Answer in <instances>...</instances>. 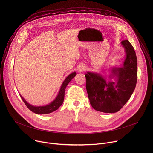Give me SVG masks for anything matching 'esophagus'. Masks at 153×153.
I'll list each match as a JSON object with an SVG mask.
<instances>
[{
    "label": "esophagus",
    "mask_w": 153,
    "mask_h": 153,
    "mask_svg": "<svg viewBox=\"0 0 153 153\" xmlns=\"http://www.w3.org/2000/svg\"><path fill=\"white\" fill-rule=\"evenodd\" d=\"M86 67L84 66V65H79V67H78V71H79V72H83V71H84L86 70Z\"/></svg>",
    "instance_id": "obj_1"
}]
</instances>
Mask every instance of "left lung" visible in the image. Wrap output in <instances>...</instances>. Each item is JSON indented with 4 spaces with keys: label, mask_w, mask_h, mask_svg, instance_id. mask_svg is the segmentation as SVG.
<instances>
[{
    "label": "left lung",
    "mask_w": 153,
    "mask_h": 153,
    "mask_svg": "<svg viewBox=\"0 0 153 153\" xmlns=\"http://www.w3.org/2000/svg\"><path fill=\"white\" fill-rule=\"evenodd\" d=\"M125 57L120 67H111L109 79L100 73H85L90 103L95 110L106 113L119 111L131 96L137 79V60L134 49L128 40L121 42ZM112 79H114L113 81Z\"/></svg>",
    "instance_id": "1"
}]
</instances>
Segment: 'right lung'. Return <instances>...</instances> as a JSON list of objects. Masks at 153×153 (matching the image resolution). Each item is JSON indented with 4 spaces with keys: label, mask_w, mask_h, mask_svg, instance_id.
<instances>
[{
    "label": "right lung",
    "mask_w": 153,
    "mask_h": 153,
    "mask_svg": "<svg viewBox=\"0 0 153 153\" xmlns=\"http://www.w3.org/2000/svg\"><path fill=\"white\" fill-rule=\"evenodd\" d=\"M77 74L76 72H73L70 74H69L66 79L64 80L63 82L59 91L56 97V98L51 102L48 105H44V106H34L29 103H28L24 98L20 94V97L26 105V106L28 108L29 110H30L32 112L37 114H49L51 113L56 110H57V109L62 105L64 100V96H65V88H66L68 84L70 82V81L76 76Z\"/></svg>",
    "instance_id": "add662e5"
}]
</instances>
